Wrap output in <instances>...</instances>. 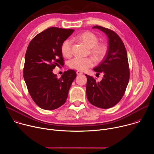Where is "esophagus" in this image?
Segmentation results:
<instances>
[{"mask_svg":"<svg viewBox=\"0 0 154 154\" xmlns=\"http://www.w3.org/2000/svg\"><path fill=\"white\" fill-rule=\"evenodd\" d=\"M76 73H77V75H81V74H83V72H81V71H77L76 72Z\"/></svg>","mask_w":154,"mask_h":154,"instance_id":"1","label":"esophagus"}]
</instances>
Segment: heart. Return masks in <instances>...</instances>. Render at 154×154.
<instances>
[{"instance_id":"heart-1","label":"heart","mask_w":154,"mask_h":154,"mask_svg":"<svg viewBox=\"0 0 154 154\" xmlns=\"http://www.w3.org/2000/svg\"><path fill=\"white\" fill-rule=\"evenodd\" d=\"M75 38L90 48V53L96 61H101L107 52V46L103 42H99V38L92 32L86 31L78 35ZM63 56L69 57L72 54V45L70 39L64 40L61 46ZM94 60L92 58H81L75 57L69 61V66L78 71H85L94 66Z\"/></svg>"}]
</instances>
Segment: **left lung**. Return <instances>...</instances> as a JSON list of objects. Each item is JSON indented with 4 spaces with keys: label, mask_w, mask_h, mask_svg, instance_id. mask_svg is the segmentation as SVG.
<instances>
[{
    "label": "left lung",
    "mask_w": 154,
    "mask_h": 154,
    "mask_svg": "<svg viewBox=\"0 0 154 154\" xmlns=\"http://www.w3.org/2000/svg\"><path fill=\"white\" fill-rule=\"evenodd\" d=\"M108 37V49L103 61L94 71L103 77L97 82L93 77H87L86 96L93 105L100 108H109L116 105L122 98L129 78L130 71L127 54L121 38L114 31L96 26Z\"/></svg>",
    "instance_id": "left-lung-1"
}]
</instances>
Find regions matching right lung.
Here are the masks:
<instances>
[{
  "mask_svg": "<svg viewBox=\"0 0 154 154\" xmlns=\"http://www.w3.org/2000/svg\"><path fill=\"white\" fill-rule=\"evenodd\" d=\"M74 31L48 28L36 35L27 47L24 79L32 99L44 109H55L65 103L72 83L77 76L72 69L64 71L60 79L52 72L57 66L64 65L61 44Z\"/></svg>",
  "mask_w": 154,
  "mask_h": 154,
  "instance_id": "1",
  "label": "right lung"
}]
</instances>
